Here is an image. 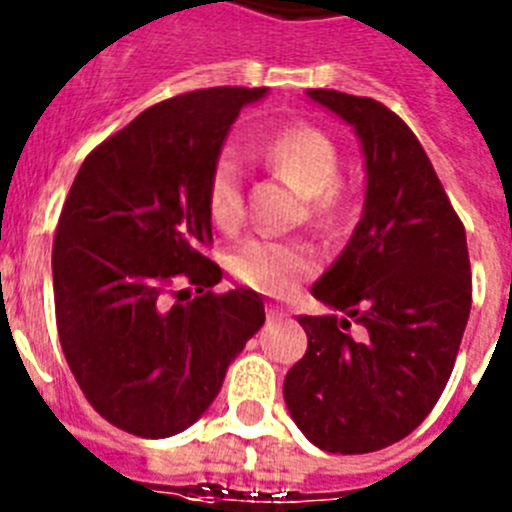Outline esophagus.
Listing matches in <instances>:
<instances>
[{
    "mask_svg": "<svg viewBox=\"0 0 512 512\" xmlns=\"http://www.w3.org/2000/svg\"><path fill=\"white\" fill-rule=\"evenodd\" d=\"M289 312L284 310V307H277V305H269L266 307V318H269V323H277V320H284L287 318Z\"/></svg>",
    "mask_w": 512,
    "mask_h": 512,
    "instance_id": "esophagus-1",
    "label": "esophagus"
}]
</instances>
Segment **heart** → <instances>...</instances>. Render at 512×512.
I'll return each instance as SVG.
<instances>
[{
	"mask_svg": "<svg viewBox=\"0 0 512 512\" xmlns=\"http://www.w3.org/2000/svg\"><path fill=\"white\" fill-rule=\"evenodd\" d=\"M259 156L271 171L310 197L315 220L328 223L338 215V151L333 140L310 125H289L261 143ZM207 212L220 230H235L243 220V179L233 153H220L207 179ZM230 269L243 284L264 295L295 292L315 271V253L302 243L251 238L230 259Z\"/></svg>",
	"mask_w": 512,
	"mask_h": 512,
	"instance_id": "heart-1",
	"label": "heart"
}]
</instances>
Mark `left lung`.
Here are the masks:
<instances>
[{"label": "left lung", "instance_id": "obj_1", "mask_svg": "<svg viewBox=\"0 0 512 512\" xmlns=\"http://www.w3.org/2000/svg\"><path fill=\"white\" fill-rule=\"evenodd\" d=\"M307 97L361 143V220L312 284L325 315H300L307 351L284 402L307 441L369 454L413 433L441 397L472 307L464 225L413 130L382 102L336 89Z\"/></svg>", "mask_w": 512, "mask_h": 512}]
</instances>
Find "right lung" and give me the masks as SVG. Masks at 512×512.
I'll list each match as a JSON object with an SVG mask.
<instances>
[{
	"label": "right lung",
	"instance_id": "add662e5",
	"mask_svg": "<svg viewBox=\"0 0 512 512\" xmlns=\"http://www.w3.org/2000/svg\"><path fill=\"white\" fill-rule=\"evenodd\" d=\"M266 92L215 87L153 104L89 153L63 202L58 338L92 408L133 436L169 438L200 420L266 320L259 292H210L223 271L202 253L212 164L235 117ZM176 281L198 297L171 293Z\"/></svg>",
	"mask_w": 512,
	"mask_h": 512
}]
</instances>
